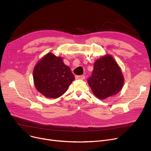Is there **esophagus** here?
I'll return each mask as SVG.
<instances>
[{"label": "esophagus", "mask_w": 151, "mask_h": 151, "mask_svg": "<svg viewBox=\"0 0 151 151\" xmlns=\"http://www.w3.org/2000/svg\"><path fill=\"white\" fill-rule=\"evenodd\" d=\"M76 80H84L85 79V76L84 75H80V76H75Z\"/></svg>", "instance_id": "1"}]
</instances>
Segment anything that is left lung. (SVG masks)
<instances>
[{"instance_id":"obj_1","label":"left lung","mask_w":151,"mask_h":151,"mask_svg":"<svg viewBox=\"0 0 151 151\" xmlns=\"http://www.w3.org/2000/svg\"><path fill=\"white\" fill-rule=\"evenodd\" d=\"M88 81L94 96L104 100L121 91L124 77L114 59L110 54H105L95 62L92 76Z\"/></svg>"}]
</instances>
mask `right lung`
<instances>
[{"label":"right lung","mask_w":151,"mask_h":151,"mask_svg":"<svg viewBox=\"0 0 151 151\" xmlns=\"http://www.w3.org/2000/svg\"><path fill=\"white\" fill-rule=\"evenodd\" d=\"M36 89L46 97L56 99L64 93L75 79L62 57L48 52L38 61L33 70Z\"/></svg>","instance_id":"right-lung-1"}]
</instances>
